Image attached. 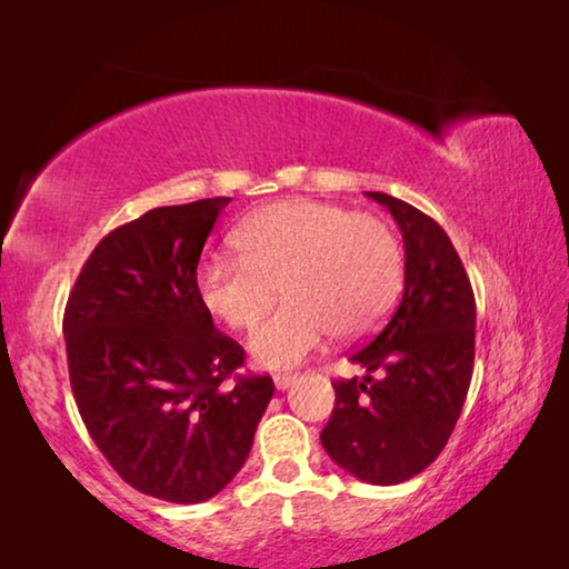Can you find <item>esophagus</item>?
<instances>
[{"label": "esophagus", "mask_w": 569, "mask_h": 569, "mask_svg": "<svg viewBox=\"0 0 569 569\" xmlns=\"http://www.w3.org/2000/svg\"><path fill=\"white\" fill-rule=\"evenodd\" d=\"M273 383H276L278 391H286L288 387H293L296 377H291V373H278V377H273Z\"/></svg>", "instance_id": "obj_1"}]
</instances>
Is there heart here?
<instances>
[{"label": "heart", "instance_id": "1", "mask_svg": "<svg viewBox=\"0 0 569 569\" xmlns=\"http://www.w3.org/2000/svg\"><path fill=\"white\" fill-rule=\"evenodd\" d=\"M240 253H216L198 268L210 313L248 331L283 288L288 301L250 339L266 369H291L331 339L371 331L401 286V248L379 216L319 200H286L250 216Z\"/></svg>", "mask_w": 569, "mask_h": 569}]
</instances>
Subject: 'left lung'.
<instances>
[{
  "label": "left lung",
  "instance_id": "left-lung-1",
  "mask_svg": "<svg viewBox=\"0 0 569 569\" xmlns=\"http://www.w3.org/2000/svg\"><path fill=\"white\" fill-rule=\"evenodd\" d=\"M366 196L389 208L401 230L403 291L389 323L351 353L366 377L333 381L321 445L351 477L387 487L427 469L455 431L475 366L477 306L437 220L387 192Z\"/></svg>",
  "mask_w": 569,
  "mask_h": 569
}]
</instances>
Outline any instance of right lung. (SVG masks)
<instances>
[{
	"instance_id": "right-lung-1",
	"label": "right lung",
	"mask_w": 569,
	"mask_h": 569,
	"mask_svg": "<svg viewBox=\"0 0 569 569\" xmlns=\"http://www.w3.org/2000/svg\"><path fill=\"white\" fill-rule=\"evenodd\" d=\"M230 198L152 208L92 250L64 308L80 417L112 469L176 505L216 497L240 467L271 377H240L246 351L216 331L198 261ZM233 376L230 390L222 387Z\"/></svg>"
}]
</instances>
